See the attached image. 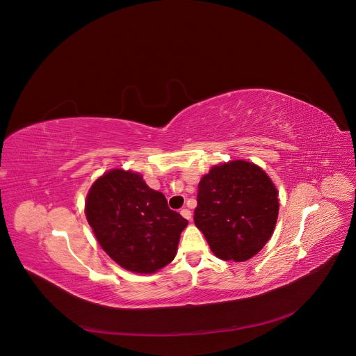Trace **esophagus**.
I'll list each match as a JSON object with an SVG mask.
<instances>
[{"instance_id":"obj_1","label":"esophagus","mask_w":356,"mask_h":356,"mask_svg":"<svg viewBox=\"0 0 356 356\" xmlns=\"http://www.w3.org/2000/svg\"><path fill=\"white\" fill-rule=\"evenodd\" d=\"M180 213H181V216H183V218H186V219H188V220L191 219V211H190V209L184 208V209H181V211H180Z\"/></svg>"}]
</instances>
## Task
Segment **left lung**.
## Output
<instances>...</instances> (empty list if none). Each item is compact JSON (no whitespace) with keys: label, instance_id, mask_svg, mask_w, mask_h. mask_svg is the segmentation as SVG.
<instances>
[{"label":"left lung","instance_id":"8db88e82","mask_svg":"<svg viewBox=\"0 0 356 356\" xmlns=\"http://www.w3.org/2000/svg\"><path fill=\"white\" fill-rule=\"evenodd\" d=\"M278 191L257 165L230 161L198 184L194 223L220 260L246 261L270 241L278 218Z\"/></svg>","mask_w":356,"mask_h":356}]
</instances>
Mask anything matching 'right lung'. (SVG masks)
Segmentation results:
<instances>
[{"mask_svg": "<svg viewBox=\"0 0 356 356\" xmlns=\"http://www.w3.org/2000/svg\"><path fill=\"white\" fill-rule=\"evenodd\" d=\"M85 213L102 249L120 267L154 274L176 256L184 219L140 173L113 169L90 187Z\"/></svg>", "mask_w": 356, "mask_h": 356, "instance_id": "obj_1", "label": "right lung"}]
</instances>
